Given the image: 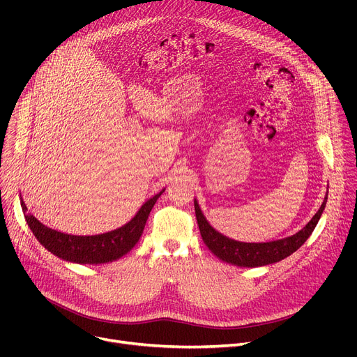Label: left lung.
<instances>
[{
    "label": "left lung",
    "mask_w": 357,
    "mask_h": 357,
    "mask_svg": "<svg viewBox=\"0 0 357 357\" xmlns=\"http://www.w3.org/2000/svg\"><path fill=\"white\" fill-rule=\"evenodd\" d=\"M326 202H327V197L324 198V202L321 204L320 210L317 211V214L311 218V221L303 230H299L296 234L291 237L280 238L276 241H269V243H243V241H236L226 236H222L218 231H215L210 226L208 221L205 220L197 201H194V207H195V217H197L201 237L205 245H207V248L218 259L236 266L257 268V266H265V265H271V264H275V261L282 260L301 248L307 241V238L311 236V233L314 231L318 220H320L324 211Z\"/></svg>",
    "instance_id": "left-lung-1"
}]
</instances>
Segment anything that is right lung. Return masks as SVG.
Instances as JSON below:
<instances>
[{
    "label": "right lung",
    "instance_id": "right-lung-1",
    "mask_svg": "<svg viewBox=\"0 0 357 357\" xmlns=\"http://www.w3.org/2000/svg\"><path fill=\"white\" fill-rule=\"evenodd\" d=\"M163 192L165 190L144 202L136 217L128 221L126 226L97 236H72L56 231L46 227L31 214L26 213L27 207L24 202H22V208L34 237L50 253L63 260L75 261V264L98 265L117 260L135 248L143 233L150 211H152L155 202Z\"/></svg>",
    "mask_w": 357,
    "mask_h": 357
}]
</instances>
